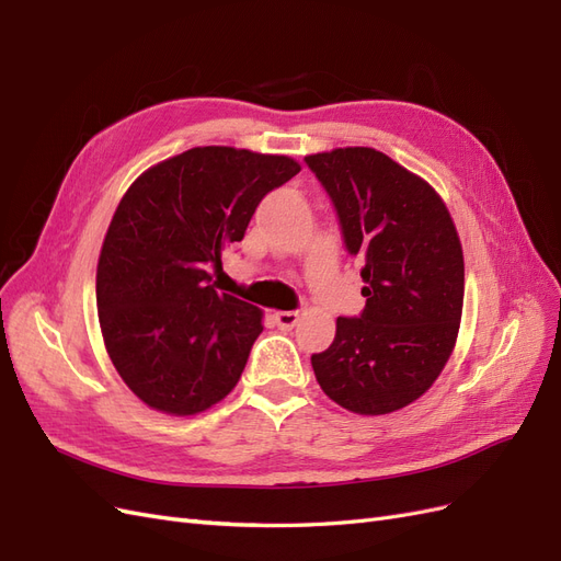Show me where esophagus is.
<instances>
[{"label": "esophagus", "instance_id": "esophagus-1", "mask_svg": "<svg viewBox=\"0 0 561 561\" xmlns=\"http://www.w3.org/2000/svg\"><path fill=\"white\" fill-rule=\"evenodd\" d=\"M274 320L280 330H293L299 322V313L297 311H276Z\"/></svg>", "mask_w": 561, "mask_h": 561}]
</instances>
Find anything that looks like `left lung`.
Returning <instances> with one entry per match:
<instances>
[{
  "mask_svg": "<svg viewBox=\"0 0 561 561\" xmlns=\"http://www.w3.org/2000/svg\"><path fill=\"white\" fill-rule=\"evenodd\" d=\"M330 194L344 243L363 262L360 318H336L311 365L325 396L379 416L419 400L456 346L463 311V248L433 186L371 147L304 159Z\"/></svg>",
  "mask_w": 561,
  "mask_h": 561,
  "instance_id": "obj_1",
  "label": "left lung"
}]
</instances>
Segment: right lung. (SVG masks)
Segmentation results:
<instances>
[{
	"label": "right lung",
	"instance_id": "add662e5",
	"mask_svg": "<svg viewBox=\"0 0 561 561\" xmlns=\"http://www.w3.org/2000/svg\"><path fill=\"white\" fill-rule=\"evenodd\" d=\"M301 165L283 154L194 147L135 180L105 233L98 320L118 377L147 407L194 416L239 383L264 313L217 293L210 266L243 241L260 201Z\"/></svg>",
	"mask_w": 561,
	"mask_h": 561
}]
</instances>
